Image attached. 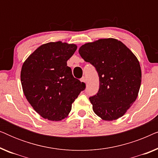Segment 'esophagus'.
Returning <instances> with one entry per match:
<instances>
[{"label": "esophagus", "instance_id": "34e87169", "mask_svg": "<svg viewBox=\"0 0 158 158\" xmlns=\"http://www.w3.org/2000/svg\"><path fill=\"white\" fill-rule=\"evenodd\" d=\"M81 81V82H83V83H86V78H85V77H82Z\"/></svg>", "mask_w": 158, "mask_h": 158}]
</instances>
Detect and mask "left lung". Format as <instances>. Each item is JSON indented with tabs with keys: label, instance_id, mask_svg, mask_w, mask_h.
I'll return each mask as SVG.
<instances>
[{
	"label": "left lung",
	"instance_id": "8db88e82",
	"mask_svg": "<svg viewBox=\"0 0 158 158\" xmlns=\"http://www.w3.org/2000/svg\"><path fill=\"white\" fill-rule=\"evenodd\" d=\"M85 62L96 68L99 90L90 97L94 113L105 121L122 117L137 98L142 81L139 62L132 52L116 39H101L79 49Z\"/></svg>",
	"mask_w": 158,
	"mask_h": 158
}]
</instances>
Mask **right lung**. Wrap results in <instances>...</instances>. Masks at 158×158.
Here are the masks:
<instances>
[{
	"label": "right lung",
	"mask_w": 158,
	"mask_h": 158,
	"mask_svg": "<svg viewBox=\"0 0 158 158\" xmlns=\"http://www.w3.org/2000/svg\"><path fill=\"white\" fill-rule=\"evenodd\" d=\"M77 45L62 42L39 47L23 62L21 71L23 91L33 109L50 121L68 116L85 84L75 78L67 61Z\"/></svg>",
	"instance_id": "1"
}]
</instances>
